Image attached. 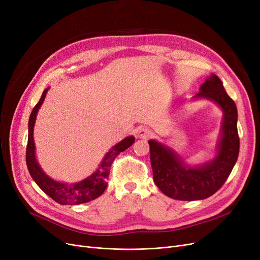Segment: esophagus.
Instances as JSON below:
<instances>
[{"mask_svg": "<svg viewBox=\"0 0 260 260\" xmlns=\"http://www.w3.org/2000/svg\"><path fill=\"white\" fill-rule=\"evenodd\" d=\"M137 136H138L139 138H141V139H148V138L152 137L153 133H152L151 129H148L145 126H140L137 129Z\"/></svg>", "mask_w": 260, "mask_h": 260, "instance_id": "34e87169", "label": "esophagus"}]
</instances>
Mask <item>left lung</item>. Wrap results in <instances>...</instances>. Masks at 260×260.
Wrapping results in <instances>:
<instances>
[{
  "mask_svg": "<svg viewBox=\"0 0 260 260\" xmlns=\"http://www.w3.org/2000/svg\"><path fill=\"white\" fill-rule=\"evenodd\" d=\"M195 98L215 101L224 114L222 135L216 158L203 166L189 168L171 148L149 140L154 181L163 194L184 201L206 199L219 189L233 170L239 154L237 107L226 93L221 80L209 77Z\"/></svg>",
  "mask_w": 260,
  "mask_h": 260,
  "instance_id": "obj_1",
  "label": "left lung"
}]
</instances>
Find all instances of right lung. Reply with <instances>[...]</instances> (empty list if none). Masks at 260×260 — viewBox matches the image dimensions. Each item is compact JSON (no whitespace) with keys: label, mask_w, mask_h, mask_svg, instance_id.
Returning a JSON list of instances; mask_svg holds the SVG:
<instances>
[{"label":"right lung","mask_w":260,"mask_h":260,"mask_svg":"<svg viewBox=\"0 0 260 260\" xmlns=\"http://www.w3.org/2000/svg\"><path fill=\"white\" fill-rule=\"evenodd\" d=\"M47 90L48 88H46L43 91L42 95H41V99L34 107L29 117L28 141H27L26 147L27 168H28L31 178L35 180L38 186L56 202L63 204V206H67V204L74 206V204L89 202L103 194L107 186V178L109 172H111L112 163L121 152H124L126 148H128L134 143L135 138L133 136H131V137H127L124 140L119 142L118 144L114 145L111 151L105 155L99 169L83 181L75 184H68L52 180L47 175H45V173H43L42 170H41L36 160L35 143L32 136L37 113L46 97Z\"/></svg>","instance_id":"obj_1"}]
</instances>
